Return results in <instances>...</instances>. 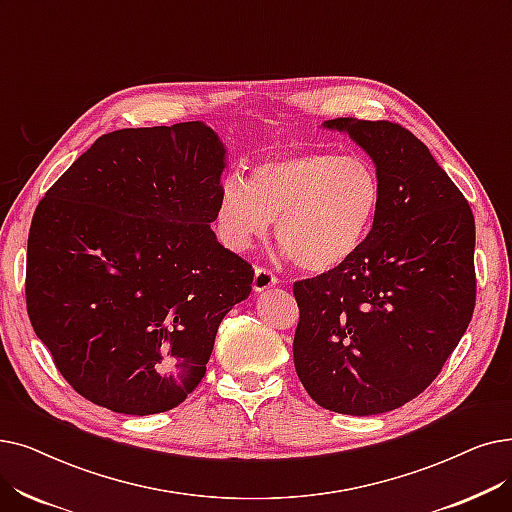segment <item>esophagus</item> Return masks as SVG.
<instances>
[{"instance_id":"34e87169","label":"esophagus","mask_w":512,"mask_h":512,"mask_svg":"<svg viewBox=\"0 0 512 512\" xmlns=\"http://www.w3.org/2000/svg\"><path fill=\"white\" fill-rule=\"evenodd\" d=\"M276 284H278V278L272 272H268L265 268H257L255 270V278H253V291L255 293L268 291L270 286H276Z\"/></svg>"}]
</instances>
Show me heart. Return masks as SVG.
<instances>
[{"label": "heart", "instance_id": "1", "mask_svg": "<svg viewBox=\"0 0 512 512\" xmlns=\"http://www.w3.org/2000/svg\"><path fill=\"white\" fill-rule=\"evenodd\" d=\"M381 203V175L368 159L311 150L259 163L249 182L228 175L217 224L232 251H247L276 219V240L297 268L324 274L362 249Z\"/></svg>", "mask_w": 512, "mask_h": 512}]
</instances>
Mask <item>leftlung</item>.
Instances as JSON below:
<instances>
[{"instance_id": "obj_1", "label": "left lung", "mask_w": 512, "mask_h": 512, "mask_svg": "<svg viewBox=\"0 0 512 512\" xmlns=\"http://www.w3.org/2000/svg\"><path fill=\"white\" fill-rule=\"evenodd\" d=\"M372 159L383 203L362 249L293 284V355L309 397L370 416L420 395L475 309V217L429 148L389 121L332 119Z\"/></svg>"}]
</instances>
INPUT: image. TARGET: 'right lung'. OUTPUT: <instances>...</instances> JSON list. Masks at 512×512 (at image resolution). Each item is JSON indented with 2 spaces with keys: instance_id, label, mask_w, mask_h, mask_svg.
<instances>
[{
  "instance_id": "right-lung-1",
  "label": "right lung",
  "mask_w": 512,
  "mask_h": 512,
  "mask_svg": "<svg viewBox=\"0 0 512 512\" xmlns=\"http://www.w3.org/2000/svg\"><path fill=\"white\" fill-rule=\"evenodd\" d=\"M226 146L201 123L104 133L37 205L35 335L79 395L121 414L180 406L253 268L217 242Z\"/></svg>"
}]
</instances>
